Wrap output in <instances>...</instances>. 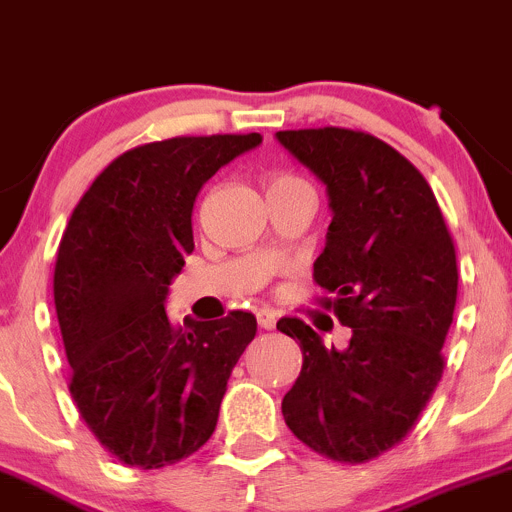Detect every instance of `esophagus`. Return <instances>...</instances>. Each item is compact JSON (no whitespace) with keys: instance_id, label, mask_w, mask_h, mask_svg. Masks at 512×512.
I'll return each instance as SVG.
<instances>
[{"instance_id":"obj_1","label":"esophagus","mask_w":512,"mask_h":512,"mask_svg":"<svg viewBox=\"0 0 512 512\" xmlns=\"http://www.w3.org/2000/svg\"><path fill=\"white\" fill-rule=\"evenodd\" d=\"M275 323H278V318H275V313H270V310H260V313H257V326L265 328V331H272Z\"/></svg>"}]
</instances>
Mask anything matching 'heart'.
I'll return each mask as SVG.
<instances>
[{
  "instance_id": "1",
  "label": "heart",
  "mask_w": 512,
  "mask_h": 512,
  "mask_svg": "<svg viewBox=\"0 0 512 512\" xmlns=\"http://www.w3.org/2000/svg\"><path fill=\"white\" fill-rule=\"evenodd\" d=\"M285 181H300V179H293V176H278V179H272V184H285Z\"/></svg>"
}]
</instances>
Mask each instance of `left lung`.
Here are the masks:
<instances>
[{
    "label": "left lung",
    "instance_id": "left-lung-1",
    "mask_svg": "<svg viewBox=\"0 0 512 512\" xmlns=\"http://www.w3.org/2000/svg\"><path fill=\"white\" fill-rule=\"evenodd\" d=\"M275 138L326 186L333 219L313 275L351 328L341 351L298 318L278 323L303 351L283 417L310 450L358 465L407 437L442 379L455 245L424 176L379 138L348 128Z\"/></svg>",
    "mask_w": 512,
    "mask_h": 512
}]
</instances>
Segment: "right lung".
I'll list each match as a JSON object with an SVG mask.
<instances>
[{"instance_id":"add662e5","label":"right lung","mask_w":512,"mask_h":512,"mask_svg":"<svg viewBox=\"0 0 512 512\" xmlns=\"http://www.w3.org/2000/svg\"><path fill=\"white\" fill-rule=\"evenodd\" d=\"M262 143L181 136L118 156L90 184L62 234L55 310L70 394L105 450L141 470L174 465L212 437L234 364L257 333L252 313L222 321L166 315L171 280L194 252L191 212L222 166Z\"/></svg>"}]
</instances>
